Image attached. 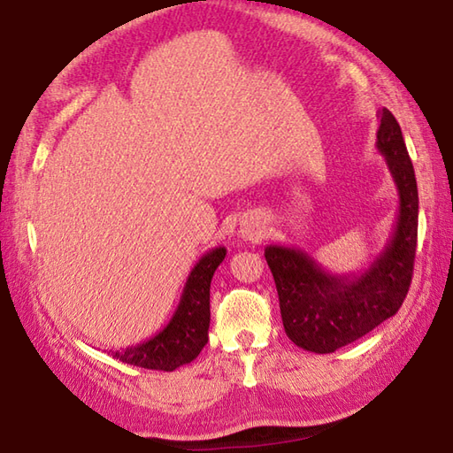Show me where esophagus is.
Instances as JSON below:
<instances>
[{
    "instance_id": "34e87169",
    "label": "esophagus",
    "mask_w": 453,
    "mask_h": 453,
    "mask_svg": "<svg viewBox=\"0 0 453 453\" xmlns=\"http://www.w3.org/2000/svg\"><path fill=\"white\" fill-rule=\"evenodd\" d=\"M240 235L245 242H261L265 237V226L257 216H245L240 224Z\"/></svg>"
}]
</instances>
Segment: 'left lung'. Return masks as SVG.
Returning <instances> with one entry per match:
<instances>
[{
	"instance_id": "left-lung-1",
	"label": "left lung",
	"mask_w": 453,
	"mask_h": 453,
	"mask_svg": "<svg viewBox=\"0 0 453 453\" xmlns=\"http://www.w3.org/2000/svg\"><path fill=\"white\" fill-rule=\"evenodd\" d=\"M376 148L398 190V218L388 243L360 273H328L297 248L267 245L285 333L297 347L328 355L394 317L412 283L418 242V186L398 120L380 111Z\"/></svg>"
}]
</instances>
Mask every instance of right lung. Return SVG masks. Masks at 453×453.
Listing matches in <instances>:
<instances>
[{
  "label": "right lung",
  "mask_w": 453,
  "mask_h": 453,
  "mask_svg": "<svg viewBox=\"0 0 453 453\" xmlns=\"http://www.w3.org/2000/svg\"><path fill=\"white\" fill-rule=\"evenodd\" d=\"M224 257L226 248H213L196 263L174 315L158 334L134 347L111 350L109 355L120 363L164 372L192 363L208 342L210 283Z\"/></svg>",
  "instance_id": "obj_1"
}]
</instances>
